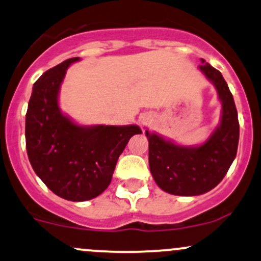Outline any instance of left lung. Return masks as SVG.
<instances>
[{
  "mask_svg": "<svg viewBox=\"0 0 261 261\" xmlns=\"http://www.w3.org/2000/svg\"><path fill=\"white\" fill-rule=\"evenodd\" d=\"M202 61V71L222 102L220 122L199 146H181L146 130L148 163L154 182L174 196H199L213 190L224 178L237 156L239 121L233 95L222 73Z\"/></svg>",
  "mask_w": 261,
  "mask_h": 261,
  "instance_id": "obj_1",
  "label": "left lung"
}]
</instances>
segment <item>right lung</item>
I'll return each mask as SVG.
<instances>
[{
	"label": "right lung",
	"instance_id": "right-lung-1",
	"mask_svg": "<svg viewBox=\"0 0 261 261\" xmlns=\"http://www.w3.org/2000/svg\"><path fill=\"white\" fill-rule=\"evenodd\" d=\"M79 57L43 73L34 83L25 114V148L34 172L57 196L73 202L93 199L110 185L137 125H78L61 111L59 90L68 67Z\"/></svg>",
	"mask_w": 261,
	"mask_h": 261
}]
</instances>
